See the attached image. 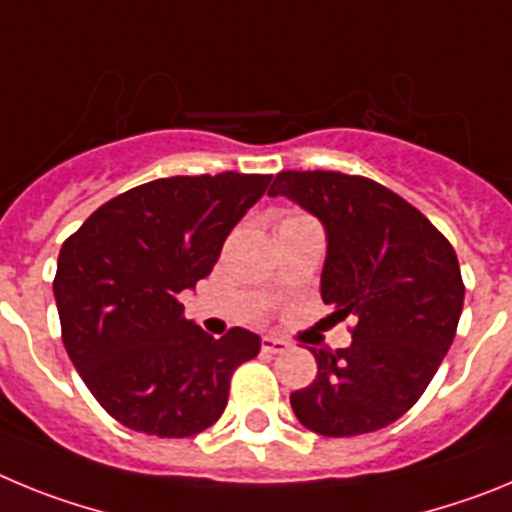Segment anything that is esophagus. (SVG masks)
Returning <instances> with one entry per match:
<instances>
[{"instance_id":"34e87169","label":"esophagus","mask_w":512,"mask_h":512,"mask_svg":"<svg viewBox=\"0 0 512 512\" xmlns=\"http://www.w3.org/2000/svg\"><path fill=\"white\" fill-rule=\"evenodd\" d=\"M289 343L282 341V338H274V336H264V341H261V351L264 354H284L287 351Z\"/></svg>"}]
</instances>
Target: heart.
<instances>
[{"instance_id":"1","label":"heart","mask_w":512,"mask_h":512,"mask_svg":"<svg viewBox=\"0 0 512 512\" xmlns=\"http://www.w3.org/2000/svg\"><path fill=\"white\" fill-rule=\"evenodd\" d=\"M300 217H307V215H300V212H287V215L282 217V223H287V220H300Z\"/></svg>"}]
</instances>
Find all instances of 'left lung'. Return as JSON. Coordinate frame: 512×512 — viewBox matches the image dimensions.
Returning a JSON list of instances; mask_svg holds the SVG:
<instances>
[{
  "label": "left lung",
  "mask_w": 512,
  "mask_h": 512,
  "mask_svg": "<svg viewBox=\"0 0 512 512\" xmlns=\"http://www.w3.org/2000/svg\"><path fill=\"white\" fill-rule=\"evenodd\" d=\"M284 194L328 233L320 295L354 315L348 348H312L318 377L289 395L312 433L348 438L408 413L456 336L464 282L446 235L400 194L343 171H279Z\"/></svg>",
  "instance_id": "left-lung-1"
}]
</instances>
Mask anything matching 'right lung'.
<instances>
[{
    "instance_id": "1",
    "label": "right lung",
    "mask_w": 512,
    "mask_h": 512,
    "mask_svg": "<svg viewBox=\"0 0 512 512\" xmlns=\"http://www.w3.org/2000/svg\"><path fill=\"white\" fill-rule=\"evenodd\" d=\"M269 174L169 176L104 202L63 241L53 279L61 338L94 400L130 431L187 438L228 405L261 338L207 336L179 295L205 279Z\"/></svg>"
}]
</instances>
